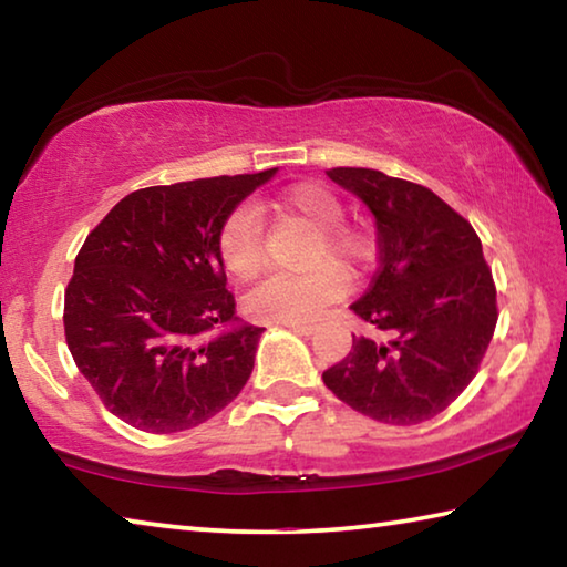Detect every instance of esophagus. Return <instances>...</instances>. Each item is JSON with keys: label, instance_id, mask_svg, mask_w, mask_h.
<instances>
[{"label": "esophagus", "instance_id": "34e87169", "mask_svg": "<svg viewBox=\"0 0 567 567\" xmlns=\"http://www.w3.org/2000/svg\"><path fill=\"white\" fill-rule=\"evenodd\" d=\"M285 328H290L297 334H312L315 332V324L312 322H282Z\"/></svg>", "mask_w": 567, "mask_h": 567}]
</instances>
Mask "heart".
Masks as SVG:
<instances>
[{"label":"heart","mask_w":567,"mask_h":567,"mask_svg":"<svg viewBox=\"0 0 567 567\" xmlns=\"http://www.w3.org/2000/svg\"><path fill=\"white\" fill-rule=\"evenodd\" d=\"M275 213L312 227L302 255L305 272L275 275L247 295V312L267 322L315 320L344 290L342 277H358L372 257V235L358 223H344V205L322 182H302L272 203ZM219 265L239 282L255 280L265 267L262 217L243 205L229 213L215 237Z\"/></svg>","instance_id":"heart-1"}]
</instances>
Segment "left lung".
I'll use <instances>...</instances> for the list:
<instances>
[{"label":"left lung","mask_w":567,"mask_h":567,"mask_svg":"<svg viewBox=\"0 0 567 567\" xmlns=\"http://www.w3.org/2000/svg\"><path fill=\"white\" fill-rule=\"evenodd\" d=\"M378 225L380 267L352 312L375 334L322 372L352 410L417 425L453 405L477 375L497 324L495 280L467 219L433 189L378 169L332 167Z\"/></svg>","instance_id":"left-lung-1"}]
</instances>
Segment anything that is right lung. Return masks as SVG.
I'll return each instance as SVG.
<instances>
[{
	"mask_svg": "<svg viewBox=\"0 0 567 567\" xmlns=\"http://www.w3.org/2000/svg\"><path fill=\"white\" fill-rule=\"evenodd\" d=\"M137 189L84 239L64 290V338L102 405L152 435L215 417L245 388L262 328L235 322L215 237L275 175Z\"/></svg>",
	"mask_w": 567,
	"mask_h": 567,
	"instance_id": "add662e5",
	"label": "right lung"
}]
</instances>
